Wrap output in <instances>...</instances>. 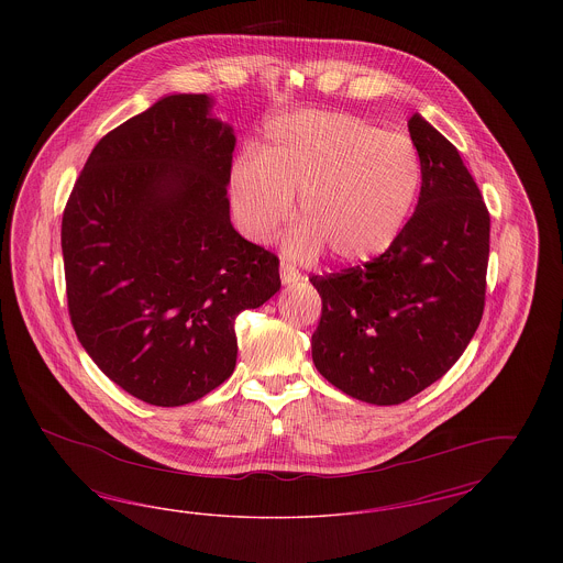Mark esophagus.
Listing matches in <instances>:
<instances>
[{"label": "esophagus", "mask_w": 563, "mask_h": 563, "mask_svg": "<svg viewBox=\"0 0 563 563\" xmlns=\"http://www.w3.org/2000/svg\"><path fill=\"white\" fill-rule=\"evenodd\" d=\"M280 280L283 285H295L299 280V272L291 264H280Z\"/></svg>", "instance_id": "1"}]
</instances>
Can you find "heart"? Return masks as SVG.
<instances>
[{"label":"heart","mask_w":563,"mask_h":563,"mask_svg":"<svg viewBox=\"0 0 563 563\" xmlns=\"http://www.w3.org/2000/svg\"><path fill=\"white\" fill-rule=\"evenodd\" d=\"M422 164L413 143L340 111L276 118L260 154H242L228 175L242 234L266 241L297 211L285 251L310 262L324 249L342 264L384 253L413 209Z\"/></svg>","instance_id":"1"}]
</instances>
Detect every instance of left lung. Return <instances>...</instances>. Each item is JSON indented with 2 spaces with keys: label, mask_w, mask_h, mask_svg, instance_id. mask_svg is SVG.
Instances as JSON below:
<instances>
[{
  "label": "left lung",
  "mask_w": 563,
  "mask_h": 563,
  "mask_svg": "<svg viewBox=\"0 0 563 563\" xmlns=\"http://www.w3.org/2000/svg\"><path fill=\"white\" fill-rule=\"evenodd\" d=\"M422 164L416 213L374 262L312 276L319 374L352 399L399 405L448 374L485 306L489 213L454 145L413 113Z\"/></svg>",
  "instance_id": "left-lung-1"
}]
</instances>
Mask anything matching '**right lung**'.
<instances>
[{"label": "right lung", "instance_id": "add662e5", "mask_svg": "<svg viewBox=\"0 0 563 563\" xmlns=\"http://www.w3.org/2000/svg\"><path fill=\"white\" fill-rule=\"evenodd\" d=\"M207 95H168L106 134L67 200V306L97 367L141 401L202 399L236 367L234 321L280 289L230 221L236 136Z\"/></svg>", "mask_w": 563, "mask_h": 563}]
</instances>
